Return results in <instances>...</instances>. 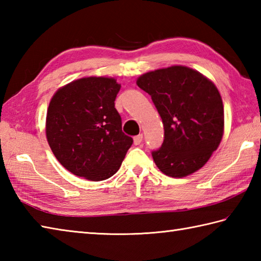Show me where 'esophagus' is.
Returning <instances> with one entry per match:
<instances>
[{
    "mask_svg": "<svg viewBox=\"0 0 261 261\" xmlns=\"http://www.w3.org/2000/svg\"><path fill=\"white\" fill-rule=\"evenodd\" d=\"M134 141H135V145H136V146L140 145L141 142H142V135H138V136H136V137L134 138Z\"/></svg>",
    "mask_w": 261,
    "mask_h": 261,
    "instance_id": "obj_1",
    "label": "esophagus"
}]
</instances>
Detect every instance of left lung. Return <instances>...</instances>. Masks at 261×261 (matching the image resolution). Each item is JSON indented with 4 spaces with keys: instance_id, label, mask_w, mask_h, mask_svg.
<instances>
[{
    "instance_id": "obj_1",
    "label": "left lung",
    "mask_w": 261,
    "mask_h": 261,
    "mask_svg": "<svg viewBox=\"0 0 261 261\" xmlns=\"http://www.w3.org/2000/svg\"><path fill=\"white\" fill-rule=\"evenodd\" d=\"M137 85L150 95L164 125L162 147L151 151L157 167L172 177L201 168L224 132L223 101L216 86L182 65L142 74Z\"/></svg>"
}]
</instances>
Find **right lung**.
I'll use <instances>...</instances> for the list:
<instances>
[{
  "instance_id": "add662e5",
  "label": "right lung",
  "mask_w": 261,
  "mask_h": 261,
  "mask_svg": "<svg viewBox=\"0 0 261 261\" xmlns=\"http://www.w3.org/2000/svg\"><path fill=\"white\" fill-rule=\"evenodd\" d=\"M121 85L113 78L88 76L59 89L46 116V137L69 172L90 181L114 175L134 139L122 131L115 109Z\"/></svg>"
}]
</instances>
